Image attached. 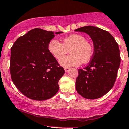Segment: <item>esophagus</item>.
<instances>
[{
    "mask_svg": "<svg viewBox=\"0 0 129 129\" xmlns=\"http://www.w3.org/2000/svg\"><path fill=\"white\" fill-rule=\"evenodd\" d=\"M70 69L69 68H65V71H66V72H69L70 71Z\"/></svg>",
    "mask_w": 129,
    "mask_h": 129,
    "instance_id": "1",
    "label": "esophagus"
}]
</instances>
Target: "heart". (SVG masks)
<instances>
[{"instance_id": "heart-1", "label": "heart", "mask_w": 129, "mask_h": 129, "mask_svg": "<svg viewBox=\"0 0 129 129\" xmlns=\"http://www.w3.org/2000/svg\"><path fill=\"white\" fill-rule=\"evenodd\" d=\"M70 49V55L61 57ZM48 49L51 54L56 59H62L59 63L62 67L70 68L78 66L81 62H89L93 55V46L87 42L84 35L78 34H72L62 39V43L56 39H52L48 45Z\"/></svg>"}]
</instances>
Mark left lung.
Instances as JSON below:
<instances>
[{"label":"left lung","instance_id":"1","mask_svg":"<svg viewBox=\"0 0 129 129\" xmlns=\"http://www.w3.org/2000/svg\"><path fill=\"white\" fill-rule=\"evenodd\" d=\"M75 31L87 34L94 48L88 66L83 70L78 69L76 90L84 98H100L107 94L115 83L121 63L118 44L111 34L96 27H82Z\"/></svg>","mask_w":129,"mask_h":129}]
</instances>
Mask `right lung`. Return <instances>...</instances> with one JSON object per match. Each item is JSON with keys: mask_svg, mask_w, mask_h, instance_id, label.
Returning <instances> with one entry per match:
<instances>
[{"mask_svg": "<svg viewBox=\"0 0 129 129\" xmlns=\"http://www.w3.org/2000/svg\"><path fill=\"white\" fill-rule=\"evenodd\" d=\"M54 36L53 32L35 28L18 38L11 48L13 83L32 100H45L55 95L59 89V81L65 73L48 49Z\"/></svg>", "mask_w": 129, "mask_h": 129, "instance_id": "add662e5", "label": "right lung"}]
</instances>
